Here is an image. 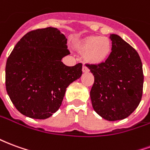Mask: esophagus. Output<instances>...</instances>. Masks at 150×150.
Here are the masks:
<instances>
[{
    "mask_svg": "<svg viewBox=\"0 0 150 150\" xmlns=\"http://www.w3.org/2000/svg\"><path fill=\"white\" fill-rule=\"evenodd\" d=\"M82 71H83V72H88L89 71V69L86 67V66H83V67H82Z\"/></svg>",
    "mask_w": 150,
    "mask_h": 150,
    "instance_id": "34e87169",
    "label": "esophagus"
}]
</instances>
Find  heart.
Here are the masks:
<instances>
[{"instance_id": "heart-1", "label": "heart", "mask_w": 150, "mask_h": 150, "mask_svg": "<svg viewBox=\"0 0 150 150\" xmlns=\"http://www.w3.org/2000/svg\"><path fill=\"white\" fill-rule=\"evenodd\" d=\"M76 48L82 54H84L87 62L91 64H100L108 58L112 45L107 37L93 35L79 42Z\"/></svg>"}]
</instances>
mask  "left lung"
<instances>
[{"label":"left lung","mask_w":150,"mask_h":150,"mask_svg":"<svg viewBox=\"0 0 150 150\" xmlns=\"http://www.w3.org/2000/svg\"><path fill=\"white\" fill-rule=\"evenodd\" d=\"M112 52L105 62L87 64L94 75L90 91L94 110L109 121L131 115L142 100L144 75L138 53L116 34H111Z\"/></svg>","instance_id":"1"}]
</instances>
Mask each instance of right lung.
Returning a JSON list of instances; mask_svg holds the SVG:
<instances>
[{
  "instance_id": "add662e5",
  "label": "right lung",
  "mask_w": 150,
  "mask_h": 150,
  "mask_svg": "<svg viewBox=\"0 0 150 150\" xmlns=\"http://www.w3.org/2000/svg\"><path fill=\"white\" fill-rule=\"evenodd\" d=\"M64 34L53 27L34 30L21 38L5 66V87L15 108L34 119L59 110L67 88L82 75V63L67 67L70 54Z\"/></svg>"
}]
</instances>
